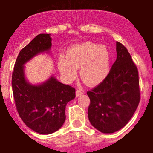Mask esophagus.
<instances>
[{
    "label": "esophagus",
    "mask_w": 153,
    "mask_h": 153,
    "mask_svg": "<svg viewBox=\"0 0 153 153\" xmlns=\"http://www.w3.org/2000/svg\"><path fill=\"white\" fill-rule=\"evenodd\" d=\"M83 93V91H81V90H76V97H79V96L82 95Z\"/></svg>",
    "instance_id": "obj_1"
}]
</instances>
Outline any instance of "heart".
<instances>
[{
    "instance_id": "obj_1",
    "label": "heart",
    "mask_w": 153,
    "mask_h": 153,
    "mask_svg": "<svg viewBox=\"0 0 153 153\" xmlns=\"http://www.w3.org/2000/svg\"><path fill=\"white\" fill-rule=\"evenodd\" d=\"M111 53L105 45L86 41L69 47L64 56L58 59V69L68 82L76 76L79 69L81 79L90 86L100 84L107 78L110 71Z\"/></svg>"
}]
</instances>
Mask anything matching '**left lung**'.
Instances as JSON below:
<instances>
[{"label":"left lung","instance_id":"1","mask_svg":"<svg viewBox=\"0 0 153 153\" xmlns=\"http://www.w3.org/2000/svg\"><path fill=\"white\" fill-rule=\"evenodd\" d=\"M117 57L107 78L87 92L90 122L97 130L113 133L129 122L140 101L139 72L128 50L117 42Z\"/></svg>","mask_w":153,"mask_h":153}]
</instances>
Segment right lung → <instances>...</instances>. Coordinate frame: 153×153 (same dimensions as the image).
<instances>
[{"instance_id":"1","label":"right lung","mask_w":153,"mask_h":153,"mask_svg":"<svg viewBox=\"0 0 153 153\" xmlns=\"http://www.w3.org/2000/svg\"><path fill=\"white\" fill-rule=\"evenodd\" d=\"M51 47L50 34L37 35L20 51L12 74V90L19 116L30 129L45 135L63 126L66 106L76 97L75 88L58 82L53 76L38 86L29 84L24 77V63Z\"/></svg>"}]
</instances>
